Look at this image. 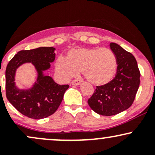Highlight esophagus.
Instances as JSON below:
<instances>
[{"instance_id": "34e87169", "label": "esophagus", "mask_w": 155, "mask_h": 155, "mask_svg": "<svg viewBox=\"0 0 155 155\" xmlns=\"http://www.w3.org/2000/svg\"><path fill=\"white\" fill-rule=\"evenodd\" d=\"M81 83V81H80V80L76 79V80H74V81H72L71 84L72 85H75V86H77V85H79Z\"/></svg>"}]
</instances>
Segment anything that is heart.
I'll list each match as a JSON object with an SVG mask.
<instances>
[{
    "mask_svg": "<svg viewBox=\"0 0 155 155\" xmlns=\"http://www.w3.org/2000/svg\"><path fill=\"white\" fill-rule=\"evenodd\" d=\"M55 69L64 81L71 79L81 70L90 82L104 85L114 77L117 60L114 53L107 48L79 47L71 49L66 58H58L55 62Z\"/></svg>",
    "mask_w": 155,
    "mask_h": 155,
    "instance_id": "1",
    "label": "heart"
}]
</instances>
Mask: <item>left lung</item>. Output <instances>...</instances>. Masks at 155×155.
Masks as SVG:
<instances>
[{
	"instance_id": "8db88e82",
	"label": "left lung",
	"mask_w": 155,
	"mask_h": 155,
	"mask_svg": "<svg viewBox=\"0 0 155 155\" xmlns=\"http://www.w3.org/2000/svg\"><path fill=\"white\" fill-rule=\"evenodd\" d=\"M110 48L117 60L115 77L111 81L97 86L89 99L90 107L98 114L112 116L131 106L140 84V71L135 57L116 43Z\"/></svg>"
}]
</instances>
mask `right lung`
Here are the masks:
<instances>
[{
    "label": "right lung",
    "mask_w": 155,
    "mask_h": 155,
    "mask_svg": "<svg viewBox=\"0 0 155 155\" xmlns=\"http://www.w3.org/2000/svg\"><path fill=\"white\" fill-rule=\"evenodd\" d=\"M55 48L38 47L17 52L6 70V97L17 111L25 116L41 120L53 114L63 99L69 85H60L44 71L50 68L55 59ZM25 63H31L37 72V79L29 89L15 86V71Z\"/></svg>",
    "instance_id": "obj_1"
}]
</instances>
